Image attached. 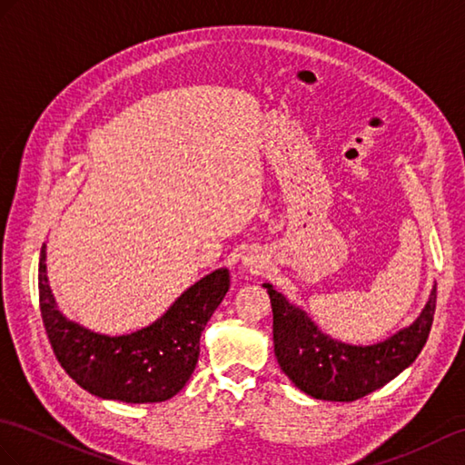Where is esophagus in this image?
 I'll return each mask as SVG.
<instances>
[{"label":"esophagus","instance_id":"obj_1","mask_svg":"<svg viewBox=\"0 0 465 465\" xmlns=\"http://www.w3.org/2000/svg\"><path fill=\"white\" fill-rule=\"evenodd\" d=\"M244 268H246L248 272H251V274H258V272L264 268V264L260 262V260H258L256 256H246V258H244Z\"/></svg>","mask_w":465,"mask_h":465}]
</instances>
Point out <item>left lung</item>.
I'll return each mask as SVG.
<instances>
[{"label":"left lung","mask_w":465,"mask_h":465,"mask_svg":"<svg viewBox=\"0 0 465 465\" xmlns=\"http://www.w3.org/2000/svg\"><path fill=\"white\" fill-rule=\"evenodd\" d=\"M274 313V351L282 371L300 391L320 401L353 402L384 387L420 355L436 310V288L411 327L371 347L323 335L296 305L264 284Z\"/></svg>","instance_id":"8db88e82"}]
</instances>
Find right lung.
Masks as SVG:
<instances>
[{"mask_svg":"<svg viewBox=\"0 0 465 465\" xmlns=\"http://www.w3.org/2000/svg\"><path fill=\"white\" fill-rule=\"evenodd\" d=\"M229 284V272L214 270L150 327L108 337L63 318L47 284L45 246L39 258V308L56 361L90 394L130 404L163 402L185 387L199 359L201 331Z\"/></svg>","mask_w":465,"mask_h":465,"instance_id":"add662e5","label":"right lung"}]
</instances>
